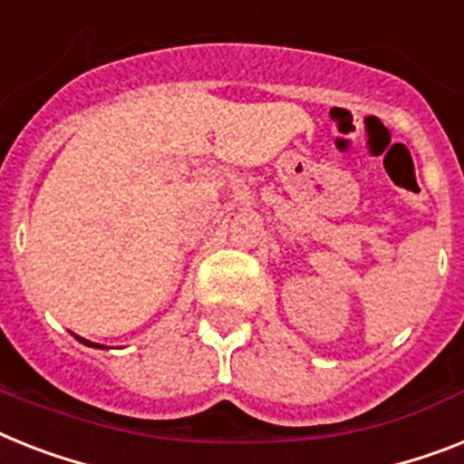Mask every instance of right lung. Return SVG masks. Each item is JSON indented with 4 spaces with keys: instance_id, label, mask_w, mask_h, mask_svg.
<instances>
[{
    "instance_id": "right-lung-1",
    "label": "right lung",
    "mask_w": 464,
    "mask_h": 464,
    "mask_svg": "<svg viewBox=\"0 0 464 464\" xmlns=\"http://www.w3.org/2000/svg\"><path fill=\"white\" fill-rule=\"evenodd\" d=\"M78 341L85 343V345H92V348H104V345H97V343H90V341H85V338H78Z\"/></svg>"
}]
</instances>
